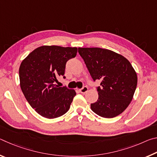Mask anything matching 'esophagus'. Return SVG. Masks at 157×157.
<instances>
[{
    "mask_svg": "<svg viewBox=\"0 0 157 157\" xmlns=\"http://www.w3.org/2000/svg\"><path fill=\"white\" fill-rule=\"evenodd\" d=\"M88 90H89L88 87L85 86L83 87V88H82L81 89H79V91H80V93H82V94H86V93L88 91Z\"/></svg>",
    "mask_w": 157,
    "mask_h": 157,
    "instance_id": "1",
    "label": "esophagus"
}]
</instances>
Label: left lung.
Instances as JSON below:
<instances>
[{
    "label": "left lung",
    "mask_w": 157,
    "mask_h": 157,
    "mask_svg": "<svg viewBox=\"0 0 157 157\" xmlns=\"http://www.w3.org/2000/svg\"><path fill=\"white\" fill-rule=\"evenodd\" d=\"M94 81H101L98 99L91 104L94 113L103 118L118 116L126 109L137 86L136 73L123 55L100 48H78Z\"/></svg>",
    "instance_id": "obj_1"
}]
</instances>
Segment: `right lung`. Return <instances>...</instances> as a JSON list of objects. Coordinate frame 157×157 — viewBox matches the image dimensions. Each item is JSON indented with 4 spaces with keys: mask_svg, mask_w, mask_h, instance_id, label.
I'll return each instance as SVG.
<instances>
[{
    "mask_svg": "<svg viewBox=\"0 0 157 157\" xmlns=\"http://www.w3.org/2000/svg\"><path fill=\"white\" fill-rule=\"evenodd\" d=\"M77 52V48L43 46L34 50L21 63V91L31 107L44 118H58L70 108L76 92L59 87L55 82L64 75L66 62Z\"/></svg>",
    "mask_w": 157,
    "mask_h": 157,
    "instance_id": "obj_1",
    "label": "right lung"
}]
</instances>
